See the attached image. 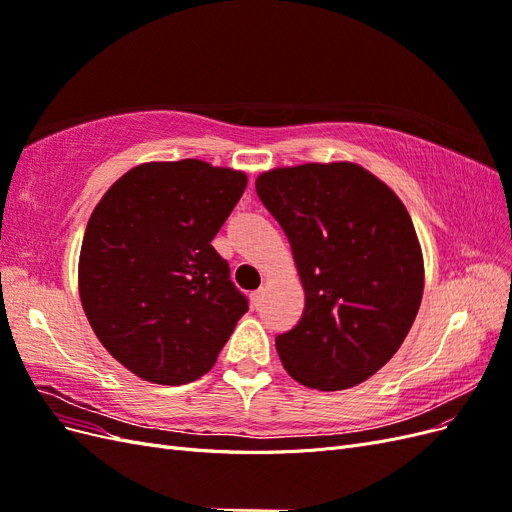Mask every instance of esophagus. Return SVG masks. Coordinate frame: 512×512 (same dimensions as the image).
Segmentation results:
<instances>
[{"mask_svg": "<svg viewBox=\"0 0 512 512\" xmlns=\"http://www.w3.org/2000/svg\"><path fill=\"white\" fill-rule=\"evenodd\" d=\"M260 303H262V290H254L252 292V305L260 307Z\"/></svg>", "mask_w": 512, "mask_h": 512, "instance_id": "obj_1", "label": "esophagus"}]
</instances>
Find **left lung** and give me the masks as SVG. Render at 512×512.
I'll use <instances>...</instances> for the list:
<instances>
[{"label":"left lung","mask_w":512,"mask_h":512,"mask_svg":"<svg viewBox=\"0 0 512 512\" xmlns=\"http://www.w3.org/2000/svg\"><path fill=\"white\" fill-rule=\"evenodd\" d=\"M256 192L284 228L305 290L299 324L275 337L284 369L318 391L365 382L404 344L423 299L408 209L354 162L273 168Z\"/></svg>","instance_id":"left-lung-1"}]
</instances>
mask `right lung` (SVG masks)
<instances>
[{
    "instance_id": "1",
    "label": "right lung",
    "mask_w": 512,
    "mask_h": 512,
    "mask_svg": "<svg viewBox=\"0 0 512 512\" xmlns=\"http://www.w3.org/2000/svg\"><path fill=\"white\" fill-rule=\"evenodd\" d=\"M241 170L145 162L119 177L87 222L79 294L100 344L153 384L205 376L247 312L213 237L245 192Z\"/></svg>"
}]
</instances>
